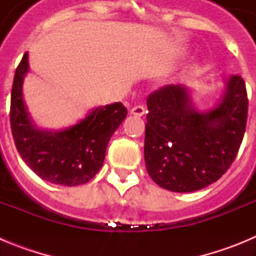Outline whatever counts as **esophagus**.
Listing matches in <instances>:
<instances>
[{
  "mask_svg": "<svg viewBox=\"0 0 256 256\" xmlns=\"http://www.w3.org/2000/svg\"><path fill=\"white\" fill-rule=\"evenodd\" d=\"M130 112H132L133 115H136V116H142V115H144L146 110H144V108L142 105H137L134 106V108H132Z\"/></svg>",
  "mask_w": 256,
  "mask_h": 256,
  "instance_id": "34e87169",
  "label": "esophagus"
}]
</instances>
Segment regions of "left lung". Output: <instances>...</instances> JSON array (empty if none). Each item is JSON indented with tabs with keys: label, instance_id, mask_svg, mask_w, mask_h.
Instances as JSON below:
<instances>
[{
	"label": "left lung",
	"instance_id": "8db88e82",
	"mask_svg": "<svg viewBox=\"0 0 256 256\" xmlns=\"http://www.w3.org/2000/svg\"><path fill=\"white\" fill-rule=\"evenodd\" d=\"M248 98L241 76L227 80L223 100L208 112L191 106L182 86L148 94L144 162L156 184L192 192L216 182L236 159L248 120Z\"/></svg>",
	"mask_w": 256,
	"mask_h": 256
}]
</instances>
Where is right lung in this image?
<instances>
[{
  "mask_svg": "<svg viewBox=\"0 0 256 256\" xmlns=\"http://www.w3.org/2000/svg\"><path fill=\"white\" fill-rule=\"evenodd\" d=\"M26 72L28 55L24 54L14 76L10 105L11 133L22 159L47 182L68 187L84 184L102 166L108 140L126 119V108L122 102L101 106L68 130H38L32 126L22 101Z\"/></svg>",
  "mask_w": 256,
  "mask_h": 256,
  "instance_id": "add662e5",
  "label": "right lung"
}]
</instances>
